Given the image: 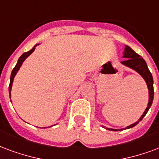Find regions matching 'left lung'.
I'll return each mask as SVG.
<instances>
[{
	"mask_svg": "<svg viewBox=\"0 0 159 159\" xmlns=\"http://www.w3.org/2000/svg\"><path fill=\"white\" fill-rule=\"evenodd\" d=\"M122 58L125 59L124 61H121L123 66L132 69L137 73L139 74L140 76H142L146 82V84L148 86V107L146 108L145 111L143 112L142 116L140 117L139 120L133 124L128 125L126 127L121 128V129H113V128L105 127L106 130H113V131H119V130H123L125 129H130V128L134 127L135 125L138 124L142 119L144 118V116L147 115V113L150 109L152 101H153V95H154V91H153V79H152V76L151 72L149 70L148 65L144 61V59L142 58V56H139L137 53L134 51L130 46L128 45H125L124 51H123V56Z\"/></svg>",
	"mask_w": 159,
	"mask_h": 159,
	"instance_id": "obj_1",
	"label": "left lung"
}]
</instances>
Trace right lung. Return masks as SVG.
<instances>
[{
  "mask_svg": "<svg viewBox=\"0 0 159 159\" xmlns=\"http://www.w3.org/2000/svg\"><path fill=\"white\" fill-rule=\"evenodd\" d=\"M39 43H37V44H35L34 46L33 47V49H32V50H30L29 51H28V52L23 53V55H22V56L19 57L18 61H17V65L15 66V67L13 68V70H12V71H11V77H10V85H9V96H10V98H11V88H12V83H13L14 77H15V76L17 75V71L19 70L20 67L22 66V65H23V61H24L26 59L28 58V57H29V56L31 55L32 53L34 51L35 47L37 46V45H39Z\"/></svg>",
  "mask_w": 159,
  "mask_h": 159,
  "instance_id": "add662e5",
  "label": "right lung"
}]
</instances>
